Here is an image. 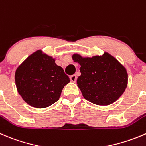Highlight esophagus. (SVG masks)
<instances>
[{
  "label": "esophagus",
  "mask_w": 146,
  "mask_h": 146,
  "mask_svg": "<svg viewBox=\"0 0 146 146\" xmlns=\"http://www.w3.org/2000/svg\"><path fill=\"white\" fill-rule=\"evenodd\" d=\"M70 80L73 83H75L77 80V76H76V75H73V76H70Z\"/></svg>",
  "instance_id": "1"
}]
</instances>
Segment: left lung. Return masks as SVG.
I'll return each instance as SVG.
<instances>
[{"mask_svg":"<svg viewBox=\"0 0 146 146\" xmlns=\"http://www.w3.org/2000/svg\"><path fill=\"white\" fill-rule=\"evenodd\" d=\"M73 61L80 66L81 75L78 78V87L83 98L98 106H108L116 101L128 84L126 68L111 54L83 57L72 56Z\"/></svg>","mask_w":146,"mask_h":146,"instance_id":"obj_1","label":"left lung"}]
</instances>
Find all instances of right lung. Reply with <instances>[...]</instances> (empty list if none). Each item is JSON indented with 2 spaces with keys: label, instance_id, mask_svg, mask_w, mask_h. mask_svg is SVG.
I'll return each mask as SVG.
<instances>
[{
  "label": "right lung",
  "instance_id": "right-lung-1",
  "mask_svg": "<svg viewBox=\"0 0 146 146\" xmlns=\"http://www.w3.org/2000/svg\"><path fill=\"white\" fill-rule=\"evenodd\" d=\"M56 59L38 50L30 55L15 73L17 90L25 103L38 108L51 106L70 82Z\"/></svg>",
  "mask_w": 146,
  "mask_h": 146
}]
</instances>
